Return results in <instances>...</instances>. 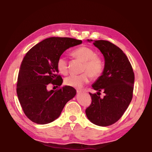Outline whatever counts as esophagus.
<instances>
[{"label":"esophagus","mask_w":152,"mask_h":152,"mask_svg":"<svg viewBox=\"0 0 152 152\" xmlns=\"http://www.w3.org/2000/svg\"><path fill=\"white\" fill-rule=\"evenodd\" d=\"M76 92H77V93H81V92H84V91H83V90H80V89H77Z\"/></svg>","instance_id":"obj_1"}]
</instances>
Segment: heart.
<instances>
[{
	"label": "heart",
	"instance_id": "b5f03b06",
	"mask_svg": "<svg viewBox=\"0 0 152 152\" xmlns=\"http://www.w3.org/2000/svg\"><path fill=\"white\" fill-rule=\"evenodd\" d=\"M72 56L84 61L82 71L84 72L78 75L72 74L64 80L66 85L80 88L88 83L91 77L97 78L101 75L104 68V62L101 56L96 55L95 51L88 46H81L72 52ZM57 68L59 72L65 75L68 72V62L64 56L59 57L57 61Z\"/></svg>",
	"mask_w": 152,
	"mask_h": 152
}]
</instances>
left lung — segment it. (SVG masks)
<instances>
[{
  "mask_svg": "<svg viewBox=\"0 0 152 152\" xmlns=\"http://www.w3.org/2000/svg\"><path fill=\"white\" fill-rule=\"evenodd\" d=\"M93 44L103 54L105 64L102 74L92 84L97 94L89 92L92 102L85 112L92 123L106 127L120 119L129 105L135 75L128 58L119 47L106 40L94 41ZM101 91L105 93L103 98L98 94Z\"/></svg>",
  "mask_w": 152,
  "mask_h": 152,
  "instance_id": "obj_1",
  "label": "left lung"
}]
</instances>
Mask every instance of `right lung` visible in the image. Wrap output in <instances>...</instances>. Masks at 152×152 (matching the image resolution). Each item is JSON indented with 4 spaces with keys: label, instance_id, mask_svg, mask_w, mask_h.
Segmentation results:
<instances>
[{
    "label": "right lung",
    "instance_id": "obj_1",
    "mask_svg": "<svg viewBox=\"0 0 152 152\" xmlns=\"http://www.w3.org/2000/svg\"><path fill=\"white\" fill-rule=\"evenodd\" d=\"M81 40L70 37H50L30 49L21 62L17 94L25 115L37 124H48L60 116L65 104L76 94L73 87L61 86L57 61L67 49L80 44ZM50 83L58 86L48 91Z\"/></svg>",
    "mask_w": 152,
    "mask_h": 152
}]
</instances>
